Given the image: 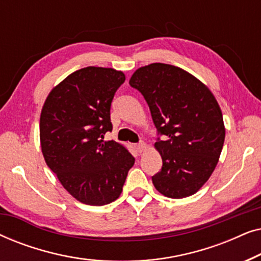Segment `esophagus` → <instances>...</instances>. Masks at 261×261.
Returning <instances> with one entry per match:
<instances>
[{
    "label": "esophagus",
    "instance_id": "obj_1",
    "mask_svg": "<svg viewBox=\"0 0 261 261\" xmlns=\"http://www.w3.org/2000/svg\"><path fill=\"white\" fill-rule=\"evenodd\" d=\"M135 148H137V151L139 152V153H141V152H144L145 149H146V144L144 141H141V142H139V144H137L135 145Z\"/></svg>",
    "mask_w": 261,
    "mask_h": 261
}]
</instances>
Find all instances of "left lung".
Segmentation results:
<instances>
[{"label":"left lung","instance_id":"obj_1","mask_svg":"<svg viewBox=\"0 0 261 261\" xmlns=\"http://www.w3.org/2000/svg\"><path fill=\"white\" fill-rule=\"evenodd\" d=\"M129 84L141 92L156 129L166 135L154 144L163 166L153 185L170 198L196 194L215 170L226 137L215 96L188 71L163 63L139 67Z\"/></svg>","mask_w":261,"mask_h":261}]
</instances>
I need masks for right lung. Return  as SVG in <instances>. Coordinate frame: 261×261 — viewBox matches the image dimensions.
I'll return each instance as SVG.
<instances>
[{"label":"right lung","mask_w":261,"mask_h":261,"mask_svg":"<svg viewBox=\"0 0 261 261\" xmlns=\"http://www.w3.org/2000/svg\"><path fill=\"white\" fill-rule=\"evenodd\" d=\"M126 80L122 71L88 66L49 92L40 115L41 152L64 189L84 204L120 197L134 156L123 145L105 141L113 129L110 106Z\"/></svg>","instance_id":"1"}]
</instances>
